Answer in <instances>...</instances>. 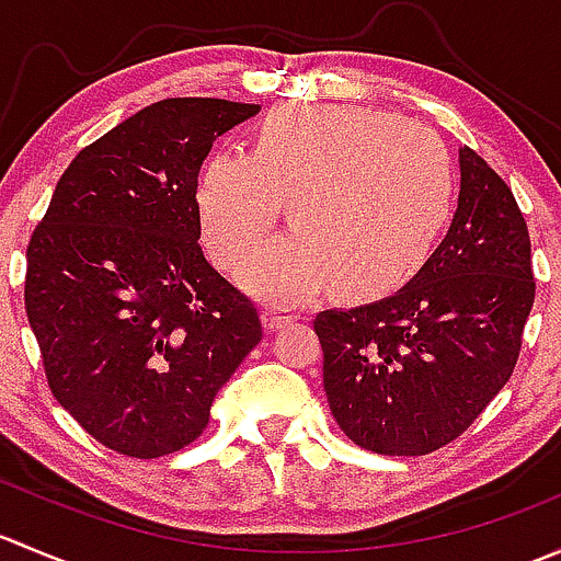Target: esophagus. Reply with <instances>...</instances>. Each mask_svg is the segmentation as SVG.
Segmentation results:
<instances>
[{"label": "esophagus", "instance_id": "obj_1", "mask_svg": "<svg viewBox=\"0 0 561 561\" xmlns=\"http://www.w3.org/2000/svg\"><path fill=\"white\" fill-rule=\"evenodd\" d=\"M260 320H263L265 331H282V328H287L290 322H296L298 314L285 307H265L263 312H260Z\"/></svg>", "mask_w": 561, "mask_h": 561}]
</instances>
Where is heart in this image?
Wrapping results in <instances>:
<instances>
[{
    "label": "heart",
    "instance_id": "heart-1",
    "mask_svg": "<svg viewBox=\"0 0 561 561\" xmlns=\"http://www.w3.org/2000/svg\"><path fill=\"white\" fill-rule=\"evenodd\" d=\"M454 165L437 135L393 113L350 105H282L252 149L217 151L197 184L203 239L228 268L265 239L287 201L298 230L241 271L268 301H301L331 282L375 298L426 265L454 211Z\"/></svg>",
    "mask_w": 561,
    "mask_h": 561
}]
</instances>
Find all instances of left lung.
<instances>
[{
	"mask_svg": "<svg viewBox=\"0 0 561 561\" xmlns=\"http://www.w3.org/2000/svg\"><path fill=\"white\" fill-rule=\"evenodd\" d=\"M458 208L443 244L393 296L314 317L339 428L382 456L454 443L511 380L535 304L531 244L511 186L458 149Z\"/></svg>",
	"mask_w": 561,
	"mask_h": 561,
	"instance_id": "8db88e82",
	"label": "left lung"
}]
</instances>
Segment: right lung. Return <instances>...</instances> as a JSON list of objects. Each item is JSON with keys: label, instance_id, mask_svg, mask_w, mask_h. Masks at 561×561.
<instances>
[{"label": "right lung", "instance_id": "right-lung-1", "mask_svg": "<svg viewBox=\"0 0 561 561\" xmlns=\"http://www.w3.org/2000/svg\"><path fill=\"white\" fill-rule=\"evenodd\" d=\"M260 105L173 98L61 173L26 249V317L56 401L116 454L195 443L214 396L263 339L257 309L206 260L197 173Z\"/></svg>", "mask_w": 561, "mask_h": 561}]
</instances>
